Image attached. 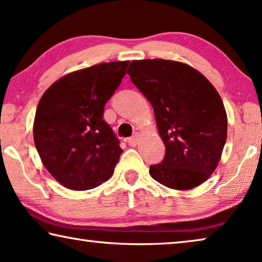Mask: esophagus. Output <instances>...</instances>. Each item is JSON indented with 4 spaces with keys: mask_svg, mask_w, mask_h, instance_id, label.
Wrapping results in <instances>:
<instances>
[{
    "mask_svg": "<svg viewBox=\"0 0 262 262\" xmlns=\"http://www.w3.org/2000/svg\"><path fill=\"white\" fill-rule=\"evenodd\" d=\"M139 134H138V133H136V134H134V135H133L132 136V138H129V139H128V141H127V142H128V144H129V146L130 147H135L136 146V144H138V141H139Z\"/></svg>",
    "mask_w": 262,
    "mask_h": 262,
    "instance_id": "esophagus-1",
    "label": "esophagus"
}]
</instances>
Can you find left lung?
I'll return each instance as SVG.
<instances>
[{
	"instance_id": "8db88e82",
	"label": "left lung",
	"mask_w": 262,
	"mask_h": 262,
	"mask_svg": "<svg viewBox=\"0 0 262 262\" xmlns=\"http://www.w3.org/2000/svg\"><path fill=\"white\" fill-rule=\"evenodd\" d=\"M127 73L151 103L165 146L150 176L170 189L201 185L217 168L226 142L227 116L217 90L180 61L133 60Z\"/></svg>"
}]
</instances>
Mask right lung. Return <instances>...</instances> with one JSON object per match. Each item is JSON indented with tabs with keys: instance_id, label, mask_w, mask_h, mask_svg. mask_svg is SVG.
<instances>
[{
	"instance_id": "add662e5",
	"label": "right lung",
	"mask_w": 262,
	"mask_h": 262,
	"mask_svg": "<svg viewBox=\"0 0 262 262\" xmlns=\"http://www.w3.org/2000/svg\"><path fill=\"white\" fill-rule=\"evenodd\" d=\"M128 64L110 61L66 74L40 98L35 146L44 167L65 188L90 190L113 175L122 149L102 119L103 108Z\"/></svg>"
}]
</instances>
